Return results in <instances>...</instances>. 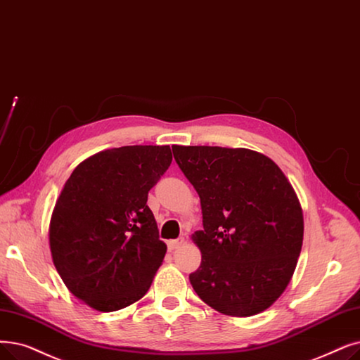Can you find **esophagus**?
Returning <instances> with one entry per match:
<instances>
[{"label": "esophagus", "mask_w": 360, "mask_h": 360, "mask_svg": "<svg viewBox=\"0 0 360 360\" xmlns=\"http://www.w3.org/2000/svg\"><path fill=\"white\" fill-rule=\"evenodd\" d=\"M185 243V240L181 237V238H176V240H172V241H169V248L170 250H176V248H179L182 244Z\"/></svg>", "instance_id": "esophagus-1"}]
</instances>
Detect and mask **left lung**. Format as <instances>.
<instances>
[{
    "label": "left lung",
    "instance_id": "1",
    "mask_svg": "<svg viewBox=\"0 0 360 360\" xmlns=\"http://www.w3.org/2000/svg\"><path fill=\"white\" fill-rule=\"evenodd\" d=\"M174 158L195 188L202 231L190 283L200 299L229 316L272 306L294 274L303 212L291 184L269 158L247 148L175 146Z\"/></svg>",
    "mask_w": 360,
    "mask_h": 360
}]
</instances>
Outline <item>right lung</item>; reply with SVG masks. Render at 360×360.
I'll return each mask as SVG.
<instances>
[{
    "label": "right lung",
    "instance_id": "1",
    "mask_svg": "<svg viewBox=\"0 0 360 360\" xmlns=\"http://www.w3.org/2000/svg\"><path fill=\"white\" fill-rule=\"evenodd\" d=\"M172 163L169 146H127L91 155L61 190L50 222L54 266L92 309L115 311L148 291L166 255L147 206Z\"/></svg>",
    "mask_w": 360,
    "mask_h": 360
}]
</instances>
